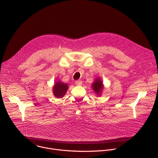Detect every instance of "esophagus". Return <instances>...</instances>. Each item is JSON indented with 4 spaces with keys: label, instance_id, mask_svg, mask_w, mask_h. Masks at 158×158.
<instances>
[{
    "label": "esophagus",
    "instance_id": "1",
    "mask_svg": "<svg viewBox=\"0 0 158 158\" xmlns=\"http://www.w3.org/2000/svg\"><path fill=\"white\" fill-rule=\"evenodd\" d=\"M82 81L81 80H77L76 81V84L77 85H82Z\"/></svg>",
    "mask_w": 158,
    "mask_h": 158
}]
</instances>
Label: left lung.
I'll return each instance as SVG.
<instances>
[{
	"label": "left lung",
	"instance_id": "obj_1",
	"mask_svg": "<svg viewBox=\"0 0 158 158\" xmlns=\"http://www.w3.org/2000/svg\"><path fill=\"white\" fill-rule=\"evenodd\" d=\"M93 89L94 90V91L98 93V94H99L100 92L101 91V90L102 89V87H103V85H102V82L101 81L100 79H97L94 83L93 84Z\"/></svg>",
	"mask_w": 158,
	"mask_h": 158
}]
</instances>
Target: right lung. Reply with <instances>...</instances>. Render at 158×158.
I'll list each match as a JSON object with an SVG mask.
<instances>
[{
	"label": "right lung",
	"mask_w": 158,
	"mask_h": 158,
	"mask_svg": "<svg viewBox=\"0 0 158 158\" xmlns=\"http://www.w3.org/2000/svg\"><path fill=\"white\" fill-rule=\"evenodd\" d=\"M68 87L67 84L61 82H57L54 87V94L56 97L60 98L65 95Z\"/></svg>",
	"instance_id": "add662e5"
}]
</instances>
